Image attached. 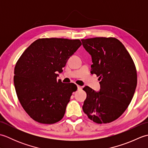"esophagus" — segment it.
<instances>
[{"instance_id":"esophagus-1","label":"esophagus","mask_w":148,"mask_h":148,"mask_svg":"<svg viewBox=\"0 0 148 148\" xmlns=\"http://www.w3.org/2000/svg\"><path fill=\"white\" fill-rule=\"evenodd\" d=\"M77 90H81V89H82V87L79 86V85H77Z\"/></svg>"}]
</instances>
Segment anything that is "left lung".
Masks as SVG:
<instances>
[{"label":"left lung","mask_w":148,"mask_h":148,"mask_svg":"<svg viewBox=\"0 0 148 148\" xmlns=\"http://www.w3.org/2000/svg\"><path fill=\"white\" fill-rule=\"evenodd\" d=\"M92 56L91 74L99 76V92L83 88L87 96L83 110L91 120L107 123L118 119L130 104L137 86L136 66L119 40L113 37L81 39Z\"/></svg>","instance_id":"8db88e82"}]
</instances>
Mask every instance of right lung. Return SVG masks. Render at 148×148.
Here are the masks:
<instances>
[{
	"label": "right lung",
	"instance_id": "add662e5",
	"mask_svg": "<svg viewBox=\"0 0 148 148\" xmlns=\"http://www.w3.org/2000/svg\"><path fill=\"white\" fill-rule=\"evenodd\" d=\"M81 45L79 39H39L19 58L14 68L16 92L25 111L35 121L53 124L64 117L77 86L56 78Z\"/></svg>",
	"mask_w": 148,
	"mask_h": 148
}]
</instances>
